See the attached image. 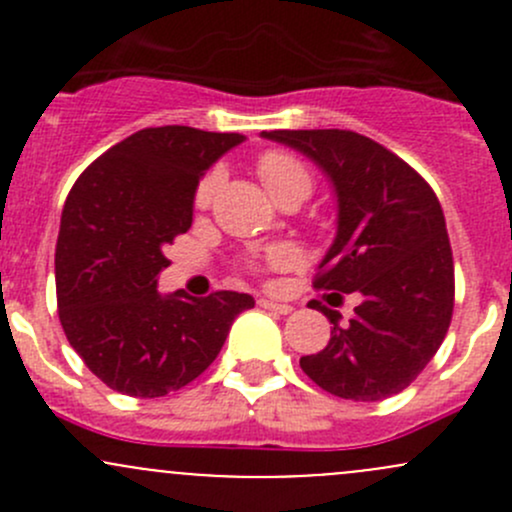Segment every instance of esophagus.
<instances>
[{
  "label": "esophagus",
  "instance_id": "1",
  "mask_svg": "<svg viewBox=\"0 0 512 512\" xmlns=\"http://www.w3.org/2000/svg\"><path fill=\"white\" fill-rule=\"evenodd\" d=\"M257 304H260L262 309H270V312H277V314H289V312H292V307H289V304L275 302V299H267V297L257 299Z\"/></svg>",
  "mask_w": 512,
  "mask_h": 512
}]
</instances>
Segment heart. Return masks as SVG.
<instances>
[{
    "mask_svg": "<svg viewBox=\"0 0 512 512\" xmlns=\"http://www.w3.org/2000/svg\"><path fill=\"white\" fill-rule=\"evenodd\" d=\"M257 173H260L262 183H265V188L270 190V195L275 200L287 198V195L292 193H312V175L304 168V163H299V160L289 156V153H265V156L260 158V163H257ZM218 180V173H213L200 183L198 193H195V205H198V208H208L215 190H218ZM275 257H282V252H277Z\"/></svg>",
    "mask_w": 512,
    "mask_h": 512,
    "instance_id": "b5f03b06",
    "label": "heart"
}]
</instances>
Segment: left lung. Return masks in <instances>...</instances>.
<instances>
[{"mask_svg": "<svg viewBox=\"0 0 512 512\" xmlns=\"http://www.w3.org/2000/svg\"><path fill=\"white\" fill-rule=\"evenodd\" d=\"M260 136L302 153L327 175L337 232L314 287L361 297L349 324L322 307L334 324L332 339L299 366L342 399L399 394L438 352L453 314V255L436 193L409 163L361 133L322 128Z\"/></svg>", "mask_w": 512, "mask_h": 512, "instance_id": "1", "label": "left lung"}]
</instances>
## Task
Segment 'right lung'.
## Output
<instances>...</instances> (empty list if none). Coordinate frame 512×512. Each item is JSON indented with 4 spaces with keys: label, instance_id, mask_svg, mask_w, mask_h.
Wrapping results in <instances>:
<instances>
[{
    "label": "right lung",
    "instance_id": "obj_1",
    "mask_svg": "<svg viewBox=\"0 0 512 512\" xmlns=\"http://www.w3.org/2000/svg\"><path fill=\"white\" fill-rule=\"evenodd\" d=\"M245 141L190 126L143 128L108 148L66 198L56 242V299L84 364L126 396L156 399L198 379L250 294L158 292L165 247L193 225L210 165Z\"/></svg>",
    "mask_w": 512,
    "mask_h": 512
}]
</instances>
